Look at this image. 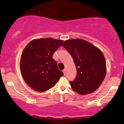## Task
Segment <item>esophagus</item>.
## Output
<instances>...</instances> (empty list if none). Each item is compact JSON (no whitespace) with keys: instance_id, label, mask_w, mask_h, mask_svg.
<instances>
[{"instance_id":"1","label":"esophagus","mask_w":124,"mask_h":124,"mask_svg":"<svg viewBox=\"0 0 124 124\" xmlns=\"http://www.w3.org/2000/svg\"><path fill=\"white\" fill-rule=\"evenodd\" d=\"M63 72L64 75H65V73H66V70H65V69H64V70H63Z\"/></svg>"}]
</instances>
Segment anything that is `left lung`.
I'll return each instance as SVG.
<instances>
[{"instance_id":"obj_1","label":"left lung","mask_w":124,"mask_h":124,"mask_svg":"<svg viewBox=\"0 0 124 124\" xmlns=\"http://www.w3.org/2000/svg\"><path fill=\"white\" fill-rule=\"evenodd\" d=\"M62 45L72 56L76 68V78L70 82L72 89L81 95L93 93L101 85L106 75L103 52L82 39H68Z\"/></svg>"}]
</instances>
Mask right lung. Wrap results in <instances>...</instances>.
<instances>
[{"label": "right lung", "instance_id": "right-lung-1", "mask_svg": "<svg viewBox=\"0 0 124 124\" xmlns=\"http://www.w3.org/2000/svg\"><path fill=\"white\" fill-rule=\"evenodd\" d=\"M62 42V40L51 38H39L31 41L24 49L20 58V72L25 83L34 90H48L63 75L52 58Z\"/></svg>", "mask_w": 124, "mask_h": 124}]
</instances>
